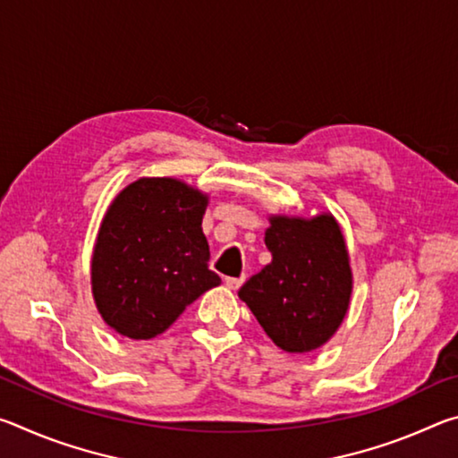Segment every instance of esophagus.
Here are the masks:
<instances>
[{
    "label": "esophagus",
    "instance_id": "1",
    "mask_svg": "<svg viewBox=\"0 0 458 458\" xmlns=\"http://www.w3.org/2000/svg\"><path fill=\"white\" fill-rule=\"evenodd\" d=\"M242 283H244V276H226V286H228V289H232V291L240 289V286H242Z\"/></svg>",
    "mask_w": 458,
    "mask_h": 458
}]
</instances>
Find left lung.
<instances>
[{
    "mask_svg": "<svg viewBox=\"0 0 458 458\" xmlns=\"http://www.w3.org/2000/svg\"><path fill=\"white\" fill-rule=\"evenodd\" d=\"M265 244L273 260L240 286L238 297L281 350L313 352L350 309V254L339 224L331 214L270 216Z\"/></svg>",
    "mask_w": 458,
    "mask_h": 458,
    "instance_id": "1",
    "label": "left lung"
}]
</instances>
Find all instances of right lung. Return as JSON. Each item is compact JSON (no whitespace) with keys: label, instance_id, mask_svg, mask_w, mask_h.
Listing matches in <instances>:
<instances>
[{"label":"right lung","instance_id":"add662e5","mask_svg":"<svg viewBox=\"0 0 458 458\" xmlns=\"http://www.w3.org/2000/svg\"><path fill=\"white\" fill-rule=\"evenodd\" d=\"M206 206V193L174 177H141L113 199L90 262L92 297L108 327L151 339L222 283L208 267Z\"/></svg>","mask_w":458,"mask_h":458}]
</instances>
